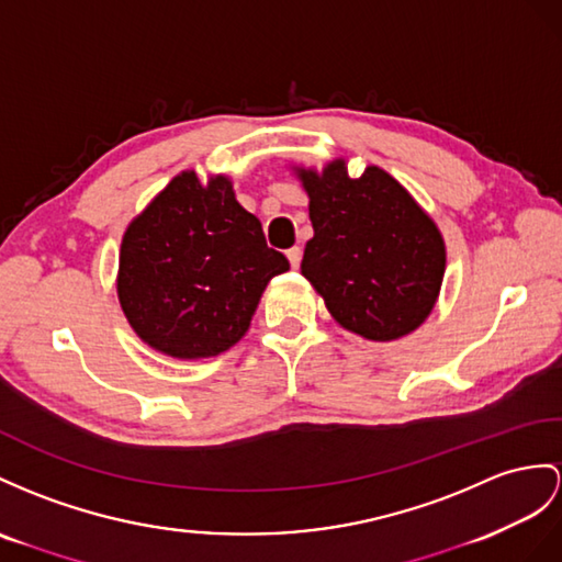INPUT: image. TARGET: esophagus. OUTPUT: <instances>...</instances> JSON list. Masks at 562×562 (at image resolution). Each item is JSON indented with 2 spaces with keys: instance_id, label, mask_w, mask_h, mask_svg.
Returning <instances> with one entry per match:
<instances>
[{
  "instance_id": "1",
  "label": "esophagus",
  "mask_w": 562,
  "mask_h": 562,
  "mask_svg": "<svg viewBox=\"0 0 562 562\" xmlns=\"http://www.w3.org/2000/svg\"><path fill=\"white\" fill-rule=\"evenodd\" d=\"M285 257H289L291 267H293V269H297V267H300V259H303V250H300L297 245H293L291 250H285Z\"/></svg>"
}]
</instances>
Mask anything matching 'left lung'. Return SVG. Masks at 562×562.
I'll return each instance as SVG.
<instances>
[{
	"label": "left lung",
	"instance_id": "1",
	"mask_svg": "<svg viewBox=\"0 0 562 562\" xmlns=\"http://www.w3.org/2000/svg\"><path fill=\"white\" fill-rule=\"evenodd\" d=\"M314 236L303 277L334 319L369 340H395L429 317L439 295L446 245L407 190L379 167L348 178L346 164L300 171Z\"/></svg>",
	"mask_w": 562,
	"mask_h": 562
}]
</instances>
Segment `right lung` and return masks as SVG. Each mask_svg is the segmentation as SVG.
I'll return each mask as SVG.
<instances>
[{
  "instance_id": "add662e5",
  "label": "right lung",
  "mask_w": 562,
  "mask_h": 562,
  "mask_svg": "<svg viewBox=\"0 0 562 562\" xmlns=\"http://www.w3.org/2000/svg\"><path fill=\"white\" fill-rule=\"evenodd\" d=\"M289 267L228 178L202 186L183 171L128 226L116 289L147 346L195 360L238 344L267 283Z\"/></svg>"
}]
</instances>
